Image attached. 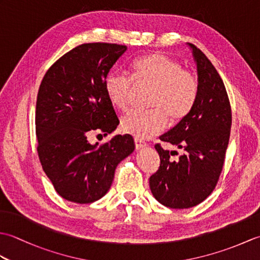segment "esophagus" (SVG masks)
<instances>
[{"label": "esophagus", "instance_id": "obj_1", "mask_svg": "<svg viewBox=\"0 0 260 260\" xmlns=\"http://www.w3.org/2000/svg\"><path fill=\"white\" fill-rule=\"evenodd\" d=\"M134 142H135V148H136L137 151H140V150H142V148H144L146 146V143L141 141V140L135 139Z\"/></svg>", "mask_w": 260, "mask_h": 260}]
</instances>
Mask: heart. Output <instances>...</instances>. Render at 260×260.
I'll return each mask as SVG.
<instances>
[{
    "instance_id": "1",
    "label": "heart",
    "mask_w": 260,
    "mask_h": 260,
    "mask_svg": "<svg viewBox=\"0 0 260 260\" xmlns=\"http://www.w3.org/2000/svg\"><path fill=\"white\" fill-rule=\"evenodd\" d=\"M132 78L117 71L109 73L104 88L109 103L118 109L128 106L134 83L153 88L150 110H129L121 116L125 133L137 139H150L167 127L168 117L176 123L183 119L194 106L199 82L191 71L167 54L155 52L143 56L131 64Z\"/></svg>"
}]
</instances>
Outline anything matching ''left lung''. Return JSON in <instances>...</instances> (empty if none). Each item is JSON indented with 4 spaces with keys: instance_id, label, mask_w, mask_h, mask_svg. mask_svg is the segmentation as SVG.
Returning a JSON list of instances; mask_svg holds the SVG:
<instances>
[{
    "instance_id": "8db88e82",
    "label": "left lung",
    "mask_w": 260,
    "mask_h": 260,
    "mask_svg": "<svg viewBox=\"0 0 260 260\" xmlns=\"http://www.w3.org/2000/svg\"><path fill=\"white\" fill-rule=\"evenodd\" d=\"M197 62L199 93L194 106L159 140L181 150L155 145L161 164L150 178L154 198L172 209H187L211 194L223 168L233 115L221 77L200 49L189 43Z\"/></svg>"
}]
</instances>
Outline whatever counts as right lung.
I'll use <instances>...</instances> for the list:
<instances>
[{"mask_svg": "<svg viewBox=\"0 0 260 260\" xmlns=\"http://www.w3.org/2000/svg\"><path fill=\"white\" fill-rule=\"evenodd\" d=\"M116 43H84L48 69L37 97L36 134L42 169L60 197L75 203L103 198L116 167L133 153L131 135H116L99 145L93 132L110 134L119 120L104 88L110 68L126 52Z\"/></svg>", "mask_w": 260, "mask_h": 260, "instance_id": "right-lung-1", "label": "right lung"}]
</instances>
